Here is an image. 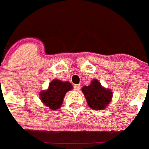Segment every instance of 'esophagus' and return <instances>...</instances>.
Wrapping results in <instances>:
<instances>
[{"mask_svg": "<svg viewBox=\"0 0 149 149\" xmlns=\"http://www.w3.org/2000/svg\"><path fill=\"white\" fill-rule=\"evenodd\" d=\"M81 86L80 85V84H76V85H74V89L76 91H79L80 89H81Z\"/></svg>", "mask_w": 149, "mask_h": 149, "instance_id": "1", "label": "esophagus"}]
</instances>
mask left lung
<instances>
[{
	"instance_id": "left-lung-1",
	"label": "left lung",
	"mask_w": 149,
	"mask_h": 149,
	"mask_svg": "<svg viewBox=\"0 0 149 149\" xmlns=\"http://www.w3.org/2000/svg\"><path fill=\"white\" fill-rule=\"evenodd\" d=\"M82 92L87 101L88 105L94 110H103L112 98V92L102 87L97 80H93L89 86L82 88Z\"/></svg>"
}]
</instances>
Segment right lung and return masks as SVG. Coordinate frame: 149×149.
Returning <instances> with one entry per match:
<instances>
[{
	"mask_svg": "<svg viewBox=\"0 0 149 149\" xmlns=\"http://www.w3.org/2000/svg\"><path fill=\"white\" fill-rule=\"evenodd\" d=\"M72 89V86L69 82L54 80L49 84L48 90L41 92L40 98L45 106L52 110H56L61 106L65 93Z\"/></svg>",
	"mask_w": 149,
	"mask_h": 149,
	"instance_id": "obj_1",
	"label": "right lung"
}]
</instances>
